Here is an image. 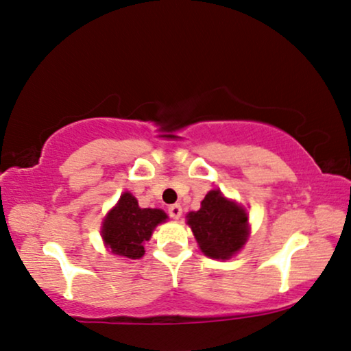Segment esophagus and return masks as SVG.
<instances>
[{"label": "esophagus", "instance_id": "esophagus-1", "mask_svg": "<svg viewBox=\"0 0 351 351\" xmlns=\"http://www.w3.org/2000/svg\"><path fill=\"white\" fill-rule=\"evenodd\" d=\"M167 215H169L172 219H179L182 216V206L180 204H171L169 208H167Z\"/></svg>", "mask_w": 351, "mask_h": 351}]
</instances>
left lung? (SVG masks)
<instances>
[{
    "instance_id": "obj_1",
    "label": "left lung",
    "mask_w": 351,
    "mask_h": 351,
    "mask_svg": "<svg viewBox=\"0 0 351 351\" xmlns=\"http://www.w3.org/2000/svg\"><path fill=\"white\" fill-rule=\"evenodd\" d=\"M186 222L202 252L209 258H230L248 239L247 213L222 197L219 190H211L202 202V208L189 213Z\"/></svg>"
}]
</instances>
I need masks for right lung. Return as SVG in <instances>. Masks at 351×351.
Masks as SVG:
<instances>
[{"instance_id": "right-lung-1", "label": "right lung", "mask_w": 351, "mask_h": 351, "mask_svg": "<svg viewBox=\"0 0 351 351\" xmlns=\"http://www.w3.org/2000/svg\"><path fill=\"white\" fill-rule=\"evenodd\" d=\"M166 219L165 211L140 208L130 193H124L103 222V240L111 253L138 259L145 254L143 243L149 240L154 227Z\"/></svg>"}]
</instances>
